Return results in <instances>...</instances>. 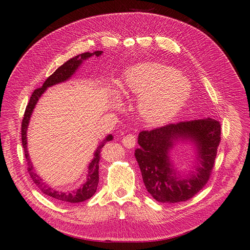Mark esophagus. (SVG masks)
<instances>
[{"instance_id":"1","label":"esophagus","mask_w":250,"mask_h":250,"mask_svg":"<svg viewBox=\"0 0 250 250\" xmlns=\"http://www.w3.org/2000/svg\"><path fill=\"white\" fill-rule=\"evenodd\" d=\"M123 144L126 148H133L136 144V136L134 134H127L124 137Z\"/></svg>"}]
</instances>
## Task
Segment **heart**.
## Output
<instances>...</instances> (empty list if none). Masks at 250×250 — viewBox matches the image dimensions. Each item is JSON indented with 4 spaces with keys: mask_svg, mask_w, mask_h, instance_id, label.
<instances>
[{
    "mask_svg": "<svg viewBox=\"0 0 250 250\" xmlns=\"http://www.w3.org/2000/svg\"><path fill=\"white\" fill-rule=\"evenodd\" d=\"M125 85L142 94L140 108L152 124H163L172 118L188 99L189 85L173 69L159 63H142L130 69Z\"/></svg>",
    "mask_w": 250,
    "mask_h": 250,
    "instance_id": "1",
    "label": "heart"
}]
</instances>
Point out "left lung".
I'll return each instance as SVG.
<instances>
[{
	"label": "left lung",
	"mask_w": 250,
	"mask_h": 250,
	"mask_svg": "<svg viewBox=\"0 0 250 250\" xmlns=\"http://www.w3.org/2000/svg\"><path fill=\"white\" fill-rule=\"evenodd\" d=\"M178 137L191 138L198 147L202 167L196 176L179 180L171 168L167 152ZM221 142V124L212 118L169 124L140 133L141 146L135 156L148 192L160 203L175 204L190 200L201 191L212 174Z\"/></svg>",
	"instance_id": "8db88e82"
}]
</instances>
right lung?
I'll use <instances>...</instances> for the list:
<instances>
[{"instance_id": "add662e5", "label": "right lung", "mask_w": 250, "mask_h": 250, "mask_svg": "<svg viewBox=\"0 0 250 250\" xmlns=\"http://www.w3.org/2000/svg\"><path fill=\"white\" fill-rule=\"evenodd\" d=\"M100 50L94 51V52H84V54L79 55L68 62H65L63 64H62L60 68H58L54 74H51L46 80L44 81L42 87L37 88L33 91V93L29 99V102L26 106L25 112H24V117L22 120V125H21V139H22V146L24 149V154H25V158L26 161H27V171L29 172V175L33 182L38 187V188L41 189L44 194L50 196V198L58 200L62 203H81L84 202L88 199H90L92 195H93L97 189L98 186V181H99V161H100V153L101 149L104 147L105 143L111 141L113 138L111 135H109L106 139H105L101 145L97 148L95 154H94V159L92 160V162L89 165V174H88V179L87 182L84 183L82 188H80L77 190L74 191H68V192H63V191H59L54 188H51L47 187L44 182H42V178L39 177L36 173L33 172V166L31 164V161L29 159V155L27 151V140H26V132H27V127L29 124V120L31 113L35 107V104L38 101L39 97L42 96V94L45 91V89L49 86H52L55 84L63 82L75 73V71L78 69L79 65L83 62V60H86L93 55L96 57L101 55Z\"/></svg>"}]
</instances>
